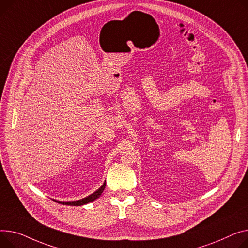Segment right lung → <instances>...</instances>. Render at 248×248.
<instances>
[{"label":"right lung","mask_w":248,"mask_h":248,"mask_svg":"<svg viewBox=\"0 0 248 248\" xmlns=\"http://www.w3.org/2000/svg\"><path fill=\"white\" fill-rule=\"evenodd\" d=\"M106 187V181L104 183V185L96 189L93 193L90 194L89 196L85 197V199H81V200H78V201H73V202H60V201H56V200H53L54 202H57L59 203H62V204H64V205H72V206H80V205H84V204H87L89 202H92L93 201H95L96 199H98V197L101 196V194L103 193L104 189Z\"/></svg>","instance_id":"obj_1"}]
</instances>
